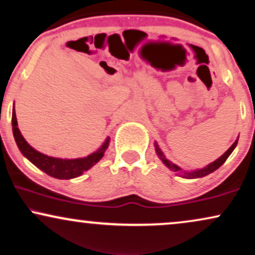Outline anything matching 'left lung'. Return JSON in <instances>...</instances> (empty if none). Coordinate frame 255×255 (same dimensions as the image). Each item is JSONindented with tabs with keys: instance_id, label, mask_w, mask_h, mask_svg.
Instances as JSON below:
<instances>
[{
	"instance_id": "left-lung-1",
	"label": "left lung",
	"mask_w": 255,
	"mask_h": 255,
	"mask_svg": "<svg viewBox=\"0 0 255 255\" xmlns=\"http://www.w3.org/2000/svg\"><path fill=\"white\" fill-rule=\"evenodd\" d=\"M154 144H155V150H156L157 156L160 157V160L162 161V162L165 163V165H166L167 167H168L169 169H172L173 172H176V173L179 174L180 176H182V178H186V179H196V178H202V176H206V175H208V174L213 173L214 170H217L221 165H224L225 161L227 160V157L231 155L232 151H233L234 148L237 147V144H238V138H237V140H235V142H234L233 144H232V146L226 150V153L222 154V155H221L220 157H219V159L215 160L214 162L209 163L208 166H206V167H204V168H201V169L193 170V172H186V170H182L181 168H180L179 166H176L175 163L170 162V161H169L168 159H167V157H166L165 155H163V153H162V151H161L159 146H157V143L155 142Z\"/></svg>"
}]
</instances>
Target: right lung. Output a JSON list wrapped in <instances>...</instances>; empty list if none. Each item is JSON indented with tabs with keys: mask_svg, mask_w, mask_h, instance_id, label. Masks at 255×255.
<instances>
[{
	"mask_svg": "<svg viewBox=\"0 0 255 255\" xmlns=\"http://www.w3.org/2000/svg\"><path fill=\"white\" fill-rule=\"evenodd\" d=\"M12 134H14L16 144H17L18 149L21 153L34 163L37 168L43 170L48 175L53 176L56 179H74L77 176L82 175L83 172L92 168L95 163H98L104 156L106 149L109 146V136L106 138V141L98 150L92 153L90 155L86 157H80V159H59V157L48 156L46 154H42L29 144L24 137L22 136L20 129L17 127V120H16L15 109L12 108Z\"/></svg>",
	"mask_w": 255,
	"mask_h": 255,
	"instance_id": "obj_1",
	"label": "right lung"
}]
</instances>
